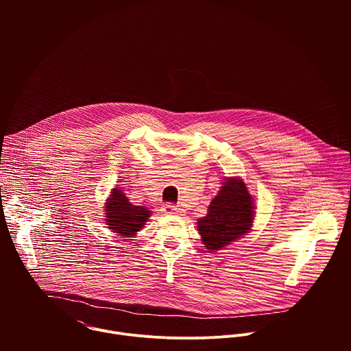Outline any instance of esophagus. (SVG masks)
Returning <instances> with one entry per match:
<instances>
[{
	"label": "esophagus",
	"instance_id": "1",
	"mask_svg": "<svg viewBox=\"0 0 351 351\" xmlns=\"http://www.w3.org/2000/svg\"><path fill=\"white\" fill-rule=\"evenodd\" d=\"M162 211H164L165 214H168V215H176V214L180 213V208H178V207L173 206V204H165L164 208H162Z\"/></svg>",
	"mask_w": 351,
	"mask_h": 351
}]
</instances>
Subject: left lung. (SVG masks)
Masks as SVG:
<instances>
[{"mask_svg": "<svg viewBox=\"0 0 351 351\" xmlns=\"http://www.w3.org/2000/svg\"><path fill=\"white\" fill-rule=\"evenodd\" d=\"M253 198L244 182L228 178L211 202L208 214L197 222L204 245L219 250L245 234L253 225Z\"/></svg>", "mask_w": 351, "mask_h": 351, "instance_id": "8db88e82", "label": "left lung"}]
</instances>
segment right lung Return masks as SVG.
Masks as SVG:
<instances>
[{
    "mask_svg": "<svg viewBox=\"0 0 351 351\" xmlns=\"http://www.w3.org/2000/svg\"><path fill=\"white\" fill-rule=\"evenodd\" d=\"M106 213L108 228L123 237L136 234L152 214L147 208L133 206L119 189H114L111 198H108L106 204Z\"/></svg>",
    "mask_w": 351,
    "mask_h": 351,
    "instance_id": "add662e5",
    "label": "right lung"
}]
</instances>
